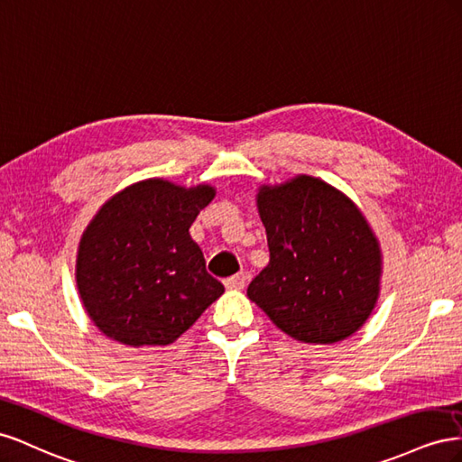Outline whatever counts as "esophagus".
I'll return each instance as SVG.
<instances>
[{
  "mask_svg": "<svg viewBox=\"0 0 462 462\" xmlns=\"http://www.w3.org/2000/svg\"><path fill=\"white\" fill-rule=\"evenodd\" d=\"M245 281H247V276L244 273H238V274H234V276H230V279L224 281V286H226L228 290H242L245 286Z\"/></svg>",
  "mask_w": 462,
  "mask_h": 462,
  "instance_id": "1",
  "label": "esophagus"
}]
</instances>
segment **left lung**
Returning a JSON list of instances; mask_svg holds the SVG:
<instances>
[{
	"instance_id": "1",
	"label": "left lung",
	"mask_w": 462,
	"mask_h": 462,
	"mask_svg": "<svg viewBox=\"0 0 462 462\" xmlns=\"http://www.w3.org/2000/svg\"><path fill=\"white\" fill-rule=\"evenodd\" d=\"M255 201L271 259L247 298L294 340L333 345L354 335L370 319L383 274L379 240L358 205L308 174L261 186Z\"/></svg>"
}]
</instances>
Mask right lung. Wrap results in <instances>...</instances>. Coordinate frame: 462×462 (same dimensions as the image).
Returning a JSON list of instances; mask_svg holds the SVG:
<instances>
[{
	"label": "right lung",
	"instance_id": "right-lung-1",
	"mask_svg": "<svg viewBox=\"0 0 462 462\" xmlns=\"http://www.w3.org/2000/svg\"><path fill=\"white\" fill-rule=\"evenodd\" d=\"M208 183L149 178L114 193L79 240V298L98 331L125 346H166L218 300L189 228L215 199Z\"/></svg>",
	"mask_w": 462,
	"mask_h": 462
}]
</instances>
